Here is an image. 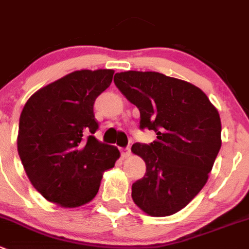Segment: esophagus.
Masks as SVG:
<instances>
[{
    "label": "esophagus",
    "instance_id": "obj_1",
    "mask_svg": "<svg viewBox=\"0 0 249 249\" xmlns=\"http://www.w3.org/2000/svg\"><path fill=\"white\" fill-rule=\"evenodd\" d=\"M130 153H132V152H130V147L121 148V155H122V157H124V158L129 157Z\"/></svg>",
    "mask_w": 249,
    "mask_h": 249
}]
</instances>
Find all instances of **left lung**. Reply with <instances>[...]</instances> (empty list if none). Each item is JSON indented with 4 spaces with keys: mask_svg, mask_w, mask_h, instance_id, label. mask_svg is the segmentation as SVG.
I'll return each mask as SVG.
<instances>
[{
    "mask_svg": "<svg viewBox=\"0 0 249 249\" xmlns=\"http://www.w3.org/2000/svg\"><path fill=\"white\" fill-rule=\"evenodd\" d=\"M114 83L139 109L140 128L157 134L150 145L132 146L146 163L133 201L153 217L176 213L209 178L222 145L218 111L199 87L157 71H121Z\"/></svg>",
    "mask_w": 249,
    "mask_h": 249,
    "instance_id": "left-lung-1",
    "label": "left lung"
}]
</instances>
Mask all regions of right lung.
<instances>
[{"instance_id": "obj_1", "label": "right lung", "mask_w": 249, "mask_h": 249, "mask_svg": "<svg viewBox=\"0 0 249 249\" xmlns=\"http://www.w3.org/2000/svg\"><path fill=\"white\" fill-rule=\"evenodd\" d=\"M112 69H81L38 89L20 115L18 152L32 186L51 202L79 207L98 193L117 147L93 137V104L112 81Z\"/></svg>"}]
</instances>
